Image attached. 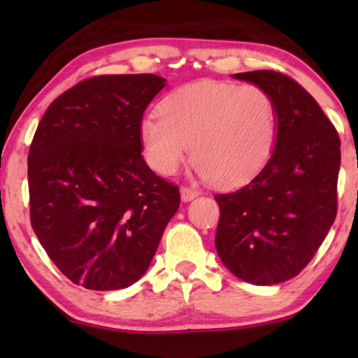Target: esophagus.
Returning a JSON list of instances; mask_svg holds the SVG:
<instances>
[{"mask_svg": "<svg viewBox=\"0 0 358 358\" xmlns=\"http://www.w3.org/2000/svg\"><path fill=\"white\" fill-rule=\"evenodd\" d=\"M200 192L199 190H194L190 187H182L180 189V199H182V202H190V200H194L195 197H199Z\"/></svg>", "mask_w": 358, "mask_h": 358, "instance_id": "esophagus-1", "label": "esophagus"}]
</instances>
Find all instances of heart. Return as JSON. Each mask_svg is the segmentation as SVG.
<instances>
[{
  "label": "heart",
  "mask_w": 358,
  "mask_h": 358,
  "mask_svg": "<svg viewBox=\"0 0 358 358\" xmlns=\"http://www.w3.org/2000/svg\"><path fill=\"white\" fill-rule=\"evenodd\" d=\"M277 129V107L266 90L200 81L171 92L159 114H146L140 140L156 173L174 174L192 146V159L205 179L234 187L268 163Z\"/></svg>",
  "instance_id": "heart-1"
}]
</instances>
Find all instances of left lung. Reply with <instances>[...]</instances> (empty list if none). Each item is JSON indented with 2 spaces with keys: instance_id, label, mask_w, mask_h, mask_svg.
<instances>
[{
  "instance_id": "1",
  "label": "left lung",
  "mask_w": 358,
  "mask_h": 358,
  "mask_svg": "<svg viewBox=\"0 0 358 358\" xmlns=\"http://www.w3.org/2000/svg\"><path fill=\"white\" fill-rule=\"evenodd\" d=\"M233 78L272 96L278 129L261 173L241 189L215 195V246L233 275L275 285L308 266L334 223L341 140L315 97L292 78L271 70Z\"/></svg>"
}]
</instances>
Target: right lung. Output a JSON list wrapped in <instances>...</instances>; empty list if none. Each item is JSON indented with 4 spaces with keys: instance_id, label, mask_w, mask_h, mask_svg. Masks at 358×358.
Instances as JSON below:
<instances>
[{
    "instance_id": "right-lung-1",
    "label": "right lung",
    "mask_w": 358,
    "mask_h": 358,
    "mask_svg": "<svg viewBox=\"0 0 358 358\" xmlns=\"http://www.w3.org/2000/svg\"><path fill=\"white\" fill-rule=\"evenodd\" d=\"M166 86L104 75L48 106L27 158L31 223L52 262L87 290H120L148 271L180 203L141 156L140 122Z\"/></svg>"
}]
</instances>
